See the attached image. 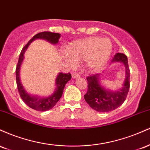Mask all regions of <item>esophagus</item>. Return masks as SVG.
<instances>
[{
  "label": "esophagus",
  "instance_id": "1",
  "mask_svg": "<svg viewBox=\"0 0 150 150\" xmlns=\"http://www.w3.org/2000/svg\"><path fill=\"white\" fill-rule=\"evenodd\" d=\"M72 77L75 79H78V78H80V75L77 73H73V75H72Z\"/></svg>",
  "mask_w": 150,
  "mask_h": 150
}]
</instances>
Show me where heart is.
<instances>
[{
	"label": "heart",
	"instance_id": "heart-1",
	"mask_svg": "<svg viewBox=\"0 0 150 150\" xmlns=\"http://www.w3.org/2000/svg\"><path fill=\"white\" fill-rule=\"evenodd\" d=\"M112 49V43L107 38L89 37L70 43L66 48L65 58L72 66L85 61L87 71L94 73L107 63Z\"/></svg>",
	"mask_w": 150,
	"mask_h": 150
}]
</instances>
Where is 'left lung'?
Masks as SVG:
<instances>
[{
	"instance_id": "left-lung-1",
	"label": "left lung",
	"mask_w": 150,
	"mask_h": 150,
	"mask_svg": "<svg viewBox=\"0 0 150 150\" xmlns=\"http://www.w3.org/2000/svg\"><path fill=\"white\" fill-rule=\"evenodd\" d=\"M120 63L125 70V78L122 88L116 91L106 89L101 83V74H95L87 77L88 89L85 95L86 102L98 112H108L123 104L130 88V70L128 58L123 53H118L114 56L111 63Z\"/></svg>"
}]
</instances>
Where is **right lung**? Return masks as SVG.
I'll use <instances>...</instances> for the list:
<instances>
[{"mask_svg": "<svg viewBox=\"0 0 150 150\" xmlns=\"http://www.w3.org/2000/svg\"><path fill=\"white\" fill-rule=\"evenodd\" d=\"M61 36V34L58 33H53V32H43L38 33L34 35L32 39H30V42L24 46L20 54L18 65L16 68V81L18 92L20 93L22 101L29 107L37 110V111H48V110L52 108L56 104V103L59 101V99L62 97L65 84L71 79V74L70 73L67 74L62 73H58L56 78V89H54L53 94L51 95H49V97H43L40 96L32 95L26 91L25 88L22 85L21 80H20V68H21L22 63L24 61V58H25V51L28 49L31 43L36 39H44V40L47 41L50 44L55 45V44H58Z\"/></svg>", "mask_w": 150, "mask_h": 150, "instance_id": "obj_1", "label": "right lung"}]
</instances>
